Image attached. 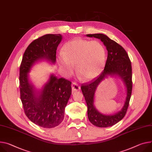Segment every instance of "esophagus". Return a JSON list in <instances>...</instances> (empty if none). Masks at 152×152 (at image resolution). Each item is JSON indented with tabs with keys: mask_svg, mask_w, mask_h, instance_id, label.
<instances>
[{
	"mask_svg": "<svg viewBox=\"0 0 152 152\" xmlns=\"http://www.w3.org/2000/svg\"><path fill=\"white\" fill-rule=\"evenodd\" d=\"M72 91L74 92L75 91L79 90L80 89V87L78 85L77 83H76V82H73L72 84Z\"/></svg>",
	"mask_w": 152,
	"mask_h": 152,
	"instance_id": "obj_1",
	"label": "esophagus"
}]
</instances>
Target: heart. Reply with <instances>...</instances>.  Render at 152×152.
I'll use <instances>...</instances> for the list:
<instances>
[{
  "instance_id": "heart-1",
  "label": "heart",
  "mask_w": 152,
  "mask_h": 152,
  "mask_svg": "<svg viewBox=\"0 0 152 152\" xmlns=\"http://www.w3.org/2000/svg\"><path fill=\"white\" fill-rule=\"evenodd\" d=\"M62 55L59 58L61 70L71 75L73 66L76 65L78 75L86 80L99 76L106 62L105 48L98 40L75 39L69 41L63 46Z\"/></svg>"
}]
</instances>
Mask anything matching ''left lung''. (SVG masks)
Listing matches in <instances>:
<instances>
[{"mask_svg":"<svg viewBox=\"0 0 152 152\" xmlns=\"http://www.w3.org/2000/svg\"><path fill=\"white\" fill-rule=\"evenodd\" d=\"M90 37L100 39L108 51L104 70L87 84L81 86L82 92L87 105V115L90 122L98 127L113 126L125 116L129 105L132 91V69L129 55L124 48L115 41L103 34H87ZM119 76L124 82L127 90L125 103L121 111L113 115H104L99 113L94 105V94L97 87L107 75Z\"/></svg>","mask_w":152,"mask_h":152,"instance_id":"8db88e82","label":"left lung"}]
</instances>
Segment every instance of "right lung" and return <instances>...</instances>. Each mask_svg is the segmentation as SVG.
Instances as JSON below:
<instances>
[{
	"mask_svg": "<svg viewBox=\"0 0 152 152\" xmlns=\"http://www.w3.org/2000/svg\"><path fill=\"white\" fill-rule=\"evenodd\" d=\"M59 34H45L26 48L20 66L19 88L25 113L36 125L46 129L59 126L64 118L65 108L72 94V82L51 75L41 90L29 80L28 73L33 65L45 59L56 62V50L61 42Z\"/></svg>",
	"mask_w": 152,
	"mask_h": 152,
	"instance_id": "obj_1",
	"label": "right lung"
}]
</instances>
